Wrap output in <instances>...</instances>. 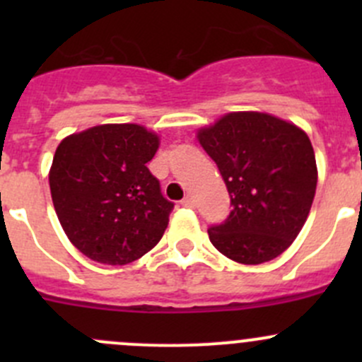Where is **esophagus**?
I'll use <instances>...</instances> for the list:
<instances>
[{"instance_id":"1","label":"esophagus","mask_w":362,"mask_h":362,"mask_svg":"<svg viewBox=\"0 0 362 362\" xmlns=\"http://www.w3.org/2000/svg\"><path fill=\"white\" fill-rule=\"evenodd\" d=\"M180 204L185 208H194L196 203H194V199H192V196H185V198L180 202Z\"/></svg>"}]
</instances>
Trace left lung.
<instances>
[{
  "label": "left lung",
  "mask_w": 362,
  "mask_h": 362,
  "mask_svg": "<svg viewBox=\"0 0 362 362\" xmlns=\"http://www.w3.org/2000/svg\"><path fill=\"white\" fill-rule=\"evenodd\" d=\"M231 198V214L208 228L214 247L242 264L289 249L312 208L317 164L310 138L261 112H235L198 133Z\"/></svg>",
  "instance_id": "1"
}]
</instances>
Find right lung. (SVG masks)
Instances as JSON below:
<instances>
[{
	"label": "right lung",
	"mask_w": 362,
	"mask_h": 362,
	"mask_svg": "<svg viewBox=\"0 0 362 362\" xmlns=\"http://www.w3.org/2000/svg\"><path fill=\"white\" fill-rule=\"evenodd\" d=\"M158 134L138 124H103L64 138L49 173L69 242L96 262L122 266L154 249L173 203L147 163Z\"/></svg>",
	"instance_id": "right-lung-1"
}]
</instances>
